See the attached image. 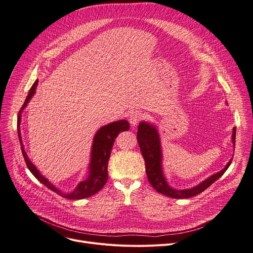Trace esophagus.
Segmentation results:
<instances>
[{
  "instance_id": "1",
  "label": "esophagus",
  "mask_w": 253,
  "mask_h": 253,
  "mask_svg": "<svg viewBox=\"0 0 253 253\" xmlns=\"http://www.w3.org/2000/svg\"><path fill=\"white\" fill-rule=\"evenodd\" d=\"M141 118H142V115H141L139 112H133V113H131V114H130V117H129V122H130L131 126H132V127H135V126L139 123Z\"/></svg>"
}]
</instances>
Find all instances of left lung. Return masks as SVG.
I'll return each instance as SVG.
<instances>
[{
    "instance_id": "8db88e82",
    "label": "left lung",
    "mask_w": 253,
    "mask_h": 253,
    "mask_svg": "<svg viewBox=\"0 0 253 253\" xmlns=\"http://www.w3.org/2000/svg\"><path fill=\"white\" fill-rule=\"evenodd\" d=\"M235 140H236V127L233 128V134H232V141L233 147L235 148ZM137 141L139 144V148L141 151V155L144 159L145 163V172H147V176L152 184V187L158 192L161 193L165 196L175 198V199H185L197 196L198 194L202 193L210 185L216 181L232 163V159L224 166L223 169L218 171L217 173L212 174L202 182L191 189L185 190H177L173 189L168 184L166 177L163 173V154L161 148V141L160 135H159L158 129L154 124L149 122H140L138 125L137 130Z\"/></svg>"
}]
</instances>
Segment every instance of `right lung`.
<instances>
[{
	"mask_svg": "<svg viewBox=\"0 0 253 253\" xmlns=\"http://www.w3.org/2000/svg\"><path fill=\"white\" fill-rule=\"evenodd\" d=\"M39 81L34 83L32 88L30 89V92L28 96L25 98V101L22 105V108L19 111L18 117H17V133L18 138L21 145V151L24 158V161L26 163V166L30 169V171L33 173V175L44 185L51 191L58 194L59 196L70 199V200H81V199L88 198L92 195L96 194L99 192L103 185L108 181V162L111 156L112 148L115 139L123 131H127L130 128L129 123L126 120H120V121L113 122L111 124L104 125L99 128V130L96 132L94 138H93L92 148H91V157H90V164L88 167V177L79 182L77 188L72 192H63L56 188L55 185H53L45 176L41 174L37 167L32 163V161L29 159L28 155H26L23 147V142L21 139V133H20V122H21V113L26 108V105L30 102L32 97L36 93V89L38 86Z\"/></svg>",
	"mask_w": 253,
	"mask_h": 253,
	"instance_id": "1",
	"label": "right lung"
}]
</instances>
